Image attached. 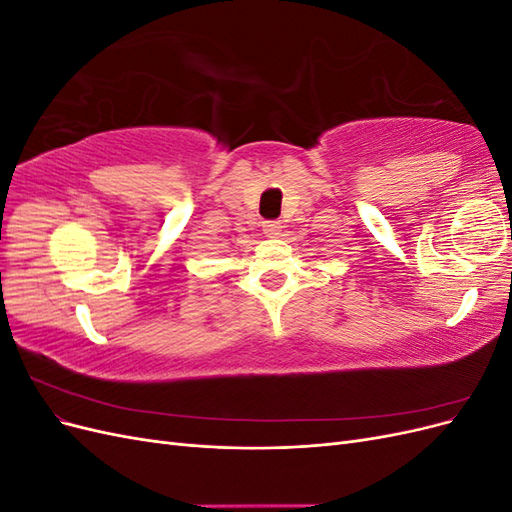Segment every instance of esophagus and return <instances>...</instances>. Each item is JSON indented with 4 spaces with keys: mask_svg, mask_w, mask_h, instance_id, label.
I'll return each mask as SVG.
<instances>
[{
    "mask_svg": "<svg viewBox=\"0 0 512 512\" xmlns=\"http://www.w3.org/2000/svg\"><path fill=\"white\" fill-rule=\"evenodd\" d=\"M262 230H265V235L267 237H277L282 232V224L280 222H275V220H271V222H265L262 224Z\"/></svg>",
    "mask_w": 512,
    "mask_h": 512,
    "instance_id": "obj_1",
    "label": "esophagus"
}]
</instances>
